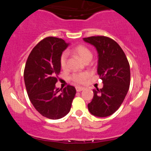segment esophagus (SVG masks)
I'll use <instances>...</instances> for the list:
<instances>
[{"mask_svg": "<svg viewBox=\"0 0 151 151\" xmlns=\"http://www.w3.org/2000/svg\"><path fill=\"white\" fill-rule=\"evenodd\" d=\"M76 90H77V91H81L82 90H84V87H81V86H77V87H76Z\"/></svg>", "mask_w": 151, "mask_h": 151, "instance_id": "obj_1", "label": "esophagus"}]
</instances>
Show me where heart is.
Segmentation results:
<instances>
[{
    "label": "heart",
    "mask_w": 151,
    "mask_h": 151,
    "mask_svg": "<svg viewBox=\"0 0 151 151\" xmlns=\"http://www.w3.org/2000/svg\"><path fill=\"white\" fill-rule=\"evenodd\" d=\"M72 52L73 54L78 57L81 61L85 62L86 61H90L92 58V53L87 47L84 45H78L72 49ZM67 63V55L63 53L60 58V65L62 68H65ZM89 74L86 72L83 73L75 74L72 75V79L76 83H83L86 81V79L89 77Z\"/></svg>",
    "instance_id": "heart-1"
}]
</instances>
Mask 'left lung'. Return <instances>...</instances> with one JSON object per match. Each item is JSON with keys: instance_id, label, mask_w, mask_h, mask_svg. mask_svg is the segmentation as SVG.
<instances>
[{"instance_id": "8db88e82", "label": "left lung", "mask_w": 151, "mask_h": 151, "mask_svg": "<svg viewBox=\"0 0 151 151\" xmlns=\"http://www.w3.org/2000/svg\"><path fill=\"white\" fill-rule=\"evenodd\" d=\"M83 40L97 51V73L104 84L101 89L93 90V97L88 104V109L95 116H109L120 107L129 91V61L119 44L111 38L93 36Z\"/></svg>"}]
</instances>
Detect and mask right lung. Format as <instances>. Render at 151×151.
I'll return each mask as SVG.
<instances>
[{
	"mask_svg": "<svg viewBox=\"0 0 151 151\" xmlns=\"http://www.w3.org/2000/svg\"><path fill=\"white\" fill-rule=\"evenodd\" d=\"M69 45L61 38H45L32 49L25 64L24 81L29 99L41 115L50 119L67 115L76 94L74 86L60 89L55 86L60 58Z\"/></svg>",
	"mask_w": 151,
	"mask_h": 151,
	"instance_id": "right-lung-1",
	"label": "right lung"
}]
</instances>
